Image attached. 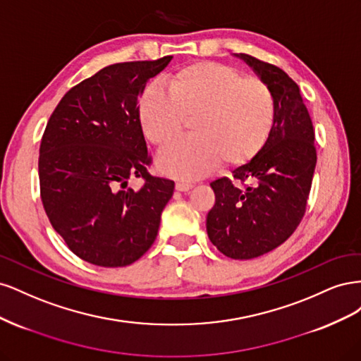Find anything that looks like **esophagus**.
<instances>
[{
    "label": "esophagus",
    "mask_w": 361,
    "mask_h": 361,
    "mask_svg": "<svg viewBox=\"0 0 361 361\" xmlns=\"http://www.w3.org/2000/svg\"><path fill=\"white\" fill-rule=\"evenodd\" d=\"M192 187H194V185L188 180H178L176 182V190L178 191H190Z\"/></svg>",
    "instance_id": "obj_1"
}]
</instances>
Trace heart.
<instances>
[{"instance_id":"obj_1","label":"heart","mask_w":361,"mask_h":361,"mask_svg":"<svg viewBox=\"0 0 361 361\" xmlns=\"http://www.w3.org/2000/svg\"><path fill=\"white\" fill-rule=\"evenodd\" d=\"M169 92L147 87L140 99L145 135L167 147L191 120L192 137L164 150L158 167L179 179H195L216 164L241 167L259 155L276 123V99L269 85L243 76L218 61L187 64L167 80Z\"/></svg>"}]
</instances>
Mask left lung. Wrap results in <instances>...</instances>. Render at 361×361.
Returning a JSON list of instances; mask_svg holds the SVG:
<instances>
[{
  "instance_id": "obj_1",
  "label": "left lung",
  "mask_w": 361,
  "mask_h": 361,
  "mask_svg": "<svg viewBox=\"0 0 361 361\" xmlns=\"http://www.w3.org/2000/svg\"><path fill=\"white\" fill-rule=\"evenodd\" d=\"M272 90L276 123L256 158L233 170V179L253 185L238 188L228 178L211 183L215 204L207 212L211 243L231 259H253L277 248L295 232L307 206L316 166L314 130L297 85L274 64L248 54L236 56Z\"/></svg>"
}]
</instances>
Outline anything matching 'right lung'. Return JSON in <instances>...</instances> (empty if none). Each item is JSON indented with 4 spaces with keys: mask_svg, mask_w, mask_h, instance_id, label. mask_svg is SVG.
<instances>
[{
    "mask_svg": "<svg viewBox=\"0 0 361 361\" xmlns=\"http://www.w3.org/2000/svg\"><path fill=\"white\" fill-rule=\"evenodd\" d=\"M171 56L116 63L61 97L40 143V197L52 227L89 264H134L152 247L174 182L152 176L138 97ZM141 177L144 187H127Z\"/></svg>",
    "mask_w": 361,
    "mask_h": 361,
    "instance_id": "add662e5",
    "label": "right lung"
}]
</instances>
